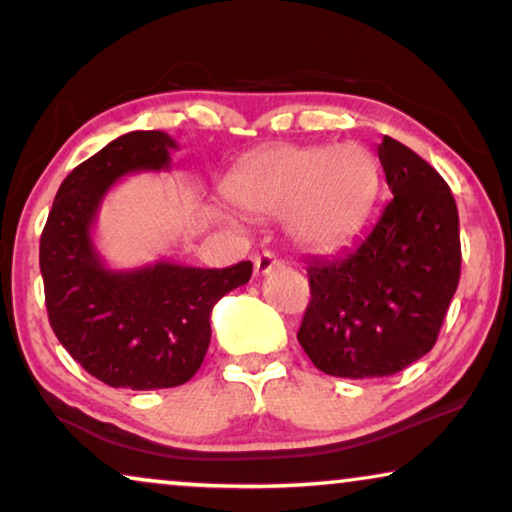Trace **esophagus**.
I'll use <instances>...</instances> for the list:
<instances>
[{"label":"esophagus","mask_w":512,"mask_h":512,"mask_svg":"<svg viewBox=\"0 0 512 512\" xmlns=\"http://www.w3.org/2000/svg\"><path fill=\"white\" fill-rule=\"evenodd\" d=\"M275 268H279V258L275 254H270V251H263V254H258L254 258L256 275H268V272Z\"/></svg>","instance_id":"34e87169"}]
</instances>
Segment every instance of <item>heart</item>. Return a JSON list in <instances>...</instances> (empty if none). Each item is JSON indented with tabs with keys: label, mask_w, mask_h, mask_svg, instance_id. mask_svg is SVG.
Masks as SVG:
<instances>
[{
	"label": "heart",
	"mask_w": 512,
	"mask_h": 512,
	"mask_svg": "<svg viewBox=\"0 0 512 512\" xmlns=\"http://www.w3.org/2000/svg\"><path fill=\"white\" fill-rule=\"evenodd\" d=\"M380 188L366 146L282 144L251 156L230 174L226 195L242 212L279 219L307 251L338 247L361 226Z\"/></svg>",
	"instance_id": "1"
}]
</instances>
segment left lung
<instances>
[{
    "mask_svg": "<svg viewBox=\"0 0 512 512\" xmlns=\"http://www.w3.org/2000/svg\"><path fill=\"white\" fill-rule=\"evenodd\" d=\"M377 156L394 198L352 247L312 258L298 331L314 366L349 380L396 375L431 352L461 272L459 212L445 179L387 135Z\"/></svg>",
    "mask_w": 512,
    "mask_h": 512,
    "instance_id": "8db88e82",
    "label": "left lung"
}]
</instances>
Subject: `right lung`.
<instances>
[{"label": "right lung", "instance_id": "right-lung-1", "mask_svg": "<svg viewBox=\"0 0 512 512\" xmlns=\"http://www.w3.org/2000/svg\"><path fill=\"white\" fill-rule=\"evenodd\" d=\"M177 142L160 130L114 139L62 181L39 244L46 310L62 347L116 389H170L198 373L214 305L247 284L251 261L223 270L156 261L114 270L93 240L102 200L125 174L170 170Z\"/></svg>", "mask_w": 512, "mask_h": 512}]
</instances>
